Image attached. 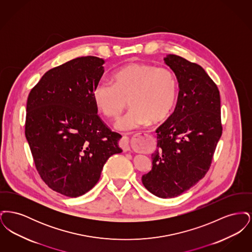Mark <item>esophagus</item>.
I'll return each instance as SVG.
<instances>
[{"label": "esophagus", "mask_w": 252, "mask_h": 252, "mask_svg": "<svg viewBox=\"0 0 252 252\" xmlns=\"http://www.w3.org/2000/svg\"><path fill=\"white\" fill-rule=\"evenodd\" d=\"M120 146L124 151H129V138L126 136H124L120 141Z\"/></svg>", "instance_id": "34e87169"}]
</instances>
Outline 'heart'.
I'll return each instance as SVG.
<instances>
[{"mask_svg":"<svg viewBox=\"0 0 252 252\" xmlns=\"http://www.w3.org/2000/svg\"><path fill=\"white\" fill-rule=\"evenodd\" d=\"M178 83L171 70L147 63L127 64L112 75V83L100 81L93 97L96 107L107 117L116 118L126 107L131 109L115 123L121 131H132L149 123L165 119L174 108Z\"/></svg>","mask_w":252,"mask_h":252,"instance_id":"1","label":"heart"}]
</instances>
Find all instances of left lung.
<instances>
[{
  "instance_id": "left-lung-1",
  "label": "left lung",
  "mask_w": 252,
  "mask_h": 252,
  "mask_svg": "<svg viewBox=\"0 0 252 252\" xmlns=\"http://www.w3.org/2000/svg\"><path fill=\"white\" fill-rule=\"evenodd\" d=\"M164 62L179 82L177 106L157 128L152 169L142 177L144 187L161 198L176 197L204 178L222 135L220 94L198 64L176 55Z\"/></svg>"
}]
</instances>
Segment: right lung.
<instances>
[{
    "instance_id": "right-lung-1",
    "label": "right lung",
    "mask_w": 252,
    "mask_h": 252,
    "mask_svg": "<svg viewBox=\"0 0 252 252\" xmlns=\"http://www.w3.org/2000/svg\"><path fill=\"white\" fill-rule=\"evenodd\" d=\"M105 60L81 57L45 72L26 105L25 137L49 188L77 197L94 187L108 158L121 153L120 134L97 114L93 92Z\"/></svg>"
}]
</instances>
